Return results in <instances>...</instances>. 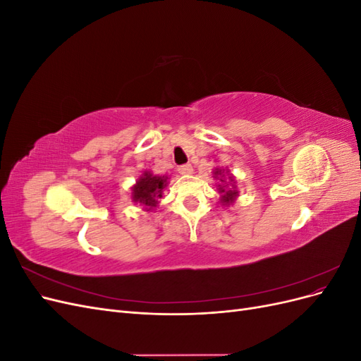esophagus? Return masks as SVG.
Listing matches in <instances>:
<instances>
[{
	"instance_id": "obj_1",
	"label": "esophagus",
	"mask_w": 361,
	"mask_h": 361,
	"mask_svg": "<svg viewBox=\"0 0 361 361\" xmlns=\"http://www.w3.org/2000/svg\"><path fill=\"white\" fill-rule=\"evenodd\" d=\"M178 171L180 174H191L192 173V166H191V164H183V166L178 167Z\"/></svg>"
}]
</instances>
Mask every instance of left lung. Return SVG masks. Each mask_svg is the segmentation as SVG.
Instances as JSON below:
<instances>
[{
  "label": "left lung",
  "mask_w": 361,
  "mask_h": 361,
  "mask_svg": "<svg viewBox=\"0 0 361 361\" xmlns=\"http://www.w3.org/2000/svg\"><path fill=\"white\" fill-rule=\"evenodd\" d=\"M226 170L224 169H215L214 170V178L220 179L223 185H218V192L221 194L220 202L223 204H232L238 197V190L235 187V178L232 174H228V182H226Z\"/></svg>",
  "instance_id": "8db88e82"
}]
</instances>
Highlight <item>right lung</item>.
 Here are the masks:
<instances>
[{
  "label": "right lung",
  "instance_id": "add662e5",
  "mask_svg": "<svg viewBox=\"0 0 361 361\" xmlns=\"http://www.w3.org/2000/svg\"><path fill=\"white\" fill-rule=\"evenodd\" d=\"M167 179V176H155L150 171H145L133 187V202L143 204L147 211L155 209L162 197V190L169 183Z\"/></svg>",
  "mask_w": 361,
  "mask_h": 361
}]
</instances>
